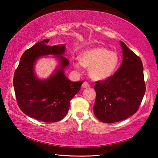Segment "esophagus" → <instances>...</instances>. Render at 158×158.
<instances>
[{
	"label": "esophagus",
	"instance_id": "obj_1",
	"mask_svg": "<svg viewBox=\"0 0 158 158\" xmlns=\"http://www.w3.org/2000/svg\"><path fill=\"white\" fill-rule=\"evenodd\" d=\"M90 86V84L88 82H86V81H84V83H83V84H82V87L83 88H89Z\"/></svg>",
	"mask_w": 158,
	"mask_h": 158
}]
</instances>
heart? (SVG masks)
Wrapping results in <instances>:
<instances>
[{"mask_svg":"<svg viewBox=\"0 0 158 158\" xmlns=\"http://www.w3.org/2000/svg\"><path fill=\"white\" fill-rule=\"evenodd\" d=\"M119 56L114 51H109L103 47H95L83 52L80 55V62L74 63V66L80 69L81 64L89 68L90 77L96 81L106 79L110 77L119 64Z\"/></svg>","mask_w":158,"mask_h":158,"instance_id":"1","label":"heart"}]
</instances>
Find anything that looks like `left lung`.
I'll list each match as a JSON object with an SVG mask.
<instances>
[{
    "mask_svg": "<svg viewBox=\"0 0 158 158\" xmlns=\"http://www.w3.org/2000/svg\"><path fill=\"white\" fill-rule=\"evenodd\" d=\"M122 64L118 69L103 81H96V99L93 112L106 123L121 121L135 114L145 94L143 67L140 58L121 41Z\"/></svg>",
    "mask_w": 158,
    "mask_h": 158,
    "instance_id": "8db88e82",
    "label": "left lung"
}]
</instances>
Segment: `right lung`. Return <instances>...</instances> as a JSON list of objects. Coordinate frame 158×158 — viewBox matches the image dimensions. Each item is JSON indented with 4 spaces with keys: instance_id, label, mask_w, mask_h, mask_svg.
Here are the masks:
<instances>
[{
    "instance_id": "obj_1",
    "label": "right lung",
    "mask_w": 158,
    "mask_h": 158,
    "mask_svg": "<svg viewBox=\"0 0 158 158\" xmlns=\"http://www.w3.org/2000/svg\"><path fill=\"white\" fill-rule=\"evenodd\" d=\"M49 39L36 43L26 51L15 72L13 85L17 105L23 113L45 123L60 121L68 114L70 100L81 89L84 81H71L64 69L69 60L63 56L64 44L49 46ZM53 55L60 68L49 78L39 80L34 73L35 61L40 56Z\"/></svg>"
}]
</instances>
